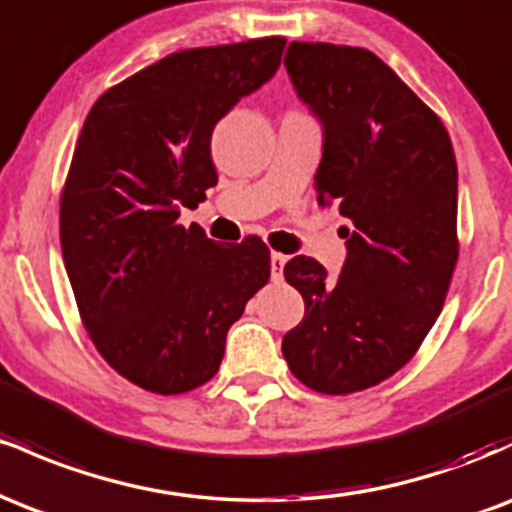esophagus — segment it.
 Wrapping results in <instances>:
<instances>
[{
	"instance_id": "34e87169",
	"label": "esophagus",
	"mask_w": 512,
	"mask_h": 512,
	"mask_svg": "<svg viewBox=\"0 0 512 512\" xmlns=\"http://www.w3.org/2000/svg\"><path fill=\"white\" fill-rule=\"evenodd\" d=\"M289 257L281 255V252H272V257H269V262H272V279L279 281L281 276H284V264Z\"/></svg>"
}]
</instances>
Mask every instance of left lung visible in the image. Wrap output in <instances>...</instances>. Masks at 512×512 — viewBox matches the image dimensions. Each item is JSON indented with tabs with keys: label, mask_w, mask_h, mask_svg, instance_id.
I'll list each match as a JSON object with an SVG mask.
<instances>
[{
	"label": "left lung",
	"mask_w": 512,
	"mask_h": 512,
	"mask_svg": "<svg viewBox=\"0 0 512 512\" xmlns=\"http://www.w3.org/2000/svg\"><path fill=\"white\" fill-rule=\"evenodd\" d=\"M298 98L322 125L320 207L346 219L337 279L286 262L305 303L281 351L303 385L349 395L397 373L443 310L457 262V163L443 122L373 52L291 43Z\"/></svg>",
	"instance_id": "obj_1"
}]
</instances>
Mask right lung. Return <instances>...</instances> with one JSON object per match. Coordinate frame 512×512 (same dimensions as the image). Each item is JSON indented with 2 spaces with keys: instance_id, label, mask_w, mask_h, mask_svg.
<instances>
[{
  "instance_id": "obj_1",
  "label": "right lung",
  "mask_w": 512,
  "mask_h": 512,
  "mask_svg": "<svg viewBox=\"0 0 512 512\" xmlns=\"http://www.w3.org/2000/svg\"><path fill=\"white\" fill-rule=\"evenodd\" d=\"M284 38L182 50L105 91L76 142L60 202L62 257L86 332L129 383L204 385L226 334L269 281L260 238L221 245L180 207L216 185V122L276 74Z\"/></svg>"
}]
</instances>
